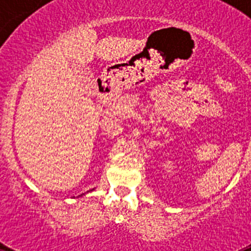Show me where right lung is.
<instances>
[{"mask_svg": "<svg viewBox=\"0 0 251 251\" xmlns=\"http://www.w3.org/2000/svg\"><path fill=\"white\" fill-rule=\"evenodd\" d=\"M93 190H94V188H93ZM93 190H90V191H93ZM80 196H83V195H80Z\"/></svg>", "mask_w": 251, "mask_h": 251, "instance_id": "add662e5", "label": "right lung"}]
</instances>
